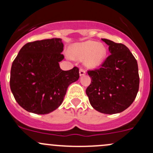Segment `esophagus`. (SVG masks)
<instances>
[{
    "instance_id": "esophagus-1",
    "label": "esophagus",
    "mask_w": 153,
    "mask_h": 153,
    "mask_svg": "<svg viewBox=\"0 0 153 153\" xmlns=\"http://www.w3.org/2000/svg\"><path fill=\"white\" fill-rule=\"evenodd\" d=\"M79 74H80V76H83V75H84L86 74V71L83 69H80Z\"/></svg>"
}]
</instances>
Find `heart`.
<instances>
[{"instance_id": "b5f03b06", "label": "heart", "mask_w": 153, "mask_h": 153, "mask_svg": "<svg viewBox=\"0 0 153 153\" xmlns=\"http://www.w3.org/2000/svg\"><path fill=\"white\" fill-rule=\"evenodd\" d=\"M106 48L104 44L94 41L75 44L69 49V56L78 61H84L86 67L95 69L105 60Z\"/></svg>"}]
</instances>
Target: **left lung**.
<instances>
[{"label":"left lung","mask_w":153,"mask_h":153,"mask_svg":"<svg viewBox=\"0 0 153 153\" xmlns=\"http://www.w3.org/2000/svg\"><path fill=\"white\" fill-rule=\"evenodd\" d=\"M111 55L101 67L88 71L90 85L86 93L91 106L104 114H115L127 109L139 89L138 63L129 49L122 44L102 38Z\"/></svg>","instance_id":"left-lung-1"}]
</instances>
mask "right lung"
Wrapping results in <instances>:
<instances>
[{
	"instance_id": "right-lung-1",
	"label": "right lung",
	"mask_w": 153,
	"mask_h": 153,
	"mask_svg": "<svg viewBox=\"0 0 153 153\" xmlns=\"http://www.w3.org/2000/svg\"><path fill=\"white\" fill-rule=\"evenodd\" d=\"M61 38L26 44L11 68L10 88L15 101L29 112L45 115L62 104L68 86L79 78V69L64 71Z\"/></svg>"
}]
</instances>
